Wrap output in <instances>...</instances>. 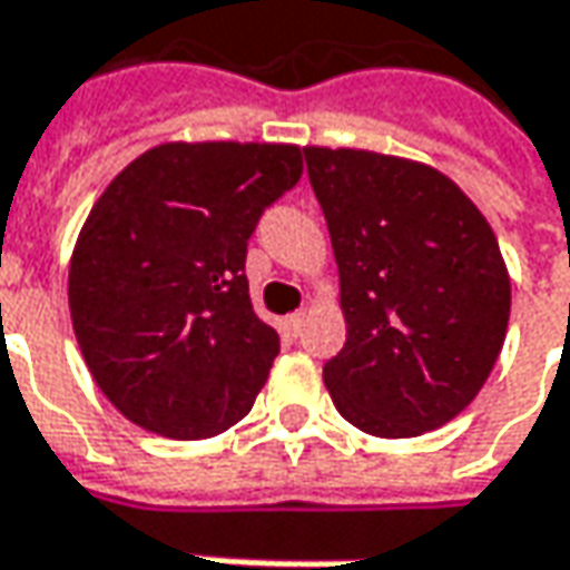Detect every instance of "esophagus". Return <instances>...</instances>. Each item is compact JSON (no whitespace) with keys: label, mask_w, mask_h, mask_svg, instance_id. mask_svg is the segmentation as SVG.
I'll return each mask as SVG.
<instances>
[{"label":"esophagus","mask_w":570,"mask_h":570,"mask_svg":"<svg viewBox=\"0 0 570 570\" xmlns=\"http://www.w3.org/2000/svg\"><path fill=\"white\" fill-rule=\"evenodd\" d=\"M304 323H307V311H304V307L285 316V330L292 332V335H301V330H304Z\"/></svg>","instance_id":"34e87169"}]
</instances>
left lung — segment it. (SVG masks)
<instances>
[{"mask_svg":"<svg viewBox=\"0 0 570 570\" xmlns=\"http://www.w3.org/2000/svg\"><path fill=\"white\" fill-rule=\"evenodd\" d=\"M304 156L347 326L323 383L370 436L439 430L476 399L505 342L511 278L495 232L426 163L351 147Z\"/></svg>","mask_w":570,"mask_h":570,"instance_id":"8db88e82","label":"left lung"}]
</instances>
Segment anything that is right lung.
Returning <instances> with one entry per match:
<instances>
[{"mask_svg":"<svg viewBox=\"0 0 570 570\" xmlns=\"http://www.w3.org/2000/svg\"><path fill=\"white\" fill-rule=\"evenodd\" d=\"M301 171L294 144L171 140L99 194L68 307L90 376L131 423L209 439L254 407L278 332L250 307L247 238Z\"/></svg>","mask_w":570,"mask_h":570,"instance_id":"1","label":"right lung"}]
</instances>
